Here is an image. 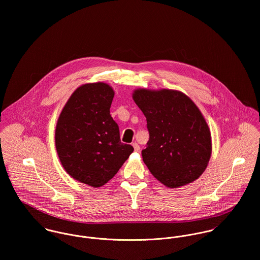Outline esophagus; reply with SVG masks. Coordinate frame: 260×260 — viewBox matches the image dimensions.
<instances>
[{
    "mask_svg": "<svg viewBox=\"0 0 260 260\" xmlns=\"http://www.w3.org/2000/svg\"><path fill=\"white\" fill-rule=\"evenodd\" d=\"M133 146H134L135 151H140V145L138 143H133Z\"/></svg>",
    "mask_w": 260,
    "mask_h": 260,
    "instance_id": "obj_1",
    "label": "esophagus"
}]
</instances>
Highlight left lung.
<instances>
[{"label":"left lung","mask_w":260,"mask_h":260,"mask_svg":"<svg viewBox=\"0 0 260 260\" xmlns=\"http://www.w3.org/2000/svg\"><path fill=\"white\" fill-rule=\"evenodd\" d=\"M133 99L146 117L149 140L142 155L151 174L171 188L199 178L211 155V135L196 104L165 88H139Z\"/></svg>","instance_id":"1"}]
</instances>
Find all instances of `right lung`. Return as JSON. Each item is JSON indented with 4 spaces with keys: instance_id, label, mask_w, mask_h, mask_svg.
<instances>
[{
    "instance_id": "1",
    "label": "right lung",
    "mask_w": 260,
    "mask_h": 260,
    "mask_svg": "<svg viewBox=\"0 0 260 260\" xmlns=\"http://www.w3.org/2000/svg\"><path fill=\"white\" fill-rule=\"evenodd\" d=\"M115 95L105 83L78 87L58 116L56 148L64 171L76 180L100 187L112 179L134 151L122 144L110 114Z\"/></svg>"
}]
</instances>
